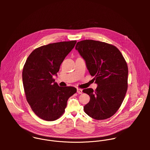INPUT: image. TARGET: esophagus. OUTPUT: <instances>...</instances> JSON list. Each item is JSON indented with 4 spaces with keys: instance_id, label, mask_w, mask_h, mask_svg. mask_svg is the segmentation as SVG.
<instances>
[{
    "instance_id": "1",
    "label": "esophagus",
    "mask_w": 150,
    "mask_h": 150,
    "mask_svg": "<svg viewBox=\"0 0 150 150\" xmlns=\"http://www.w3.org/2000/svg\"><path fill=\"white\" fill-rule=\"evenodd\" d=\"M77 92L79 94H81V93H83V90L81 89L78 88V89H77Z\"/></svg>"
}]
</instances>
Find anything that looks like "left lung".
Here are the masks:
<instances>
[{"mask_svg": "<svg viewBox=\"0 0 150 150\" xmlns=\"http://www.w3.org/2000/svg\"><path fill=\"white\" fill-rule=\"evenodd\" d=\"M76 50L86 61L98 86L84 89L90 100L84 107L86 114L95 120L112 116L121 106L128 89V69L120 50L115 46L93 40L79 42Z\"/></svg>", "mask_w": 150, "mask_h": 150, "instance_id": "left-lung-1", "label": "left lung"}]
</instances>
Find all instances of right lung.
Here are the masks:
<instances>
[{"label": "right lung", "mask_w": 150, "mask_h": 150, "mask_svg": "<svg viewBox=\"0 0 150 150\" xmlns=\"http://www.w3.org/2000/svg\"><path fill=\"white\" fill-rule=\"evenodd\" d=\"M76 43L62 42L39 47L31 52L24 64L22 81L26 100L33 111L45 121L59 118L68 99L77 92L73 86H59L53 79Z\"/></svg>", "instance_id": "obj_1"}]
</instances>
